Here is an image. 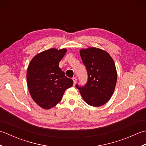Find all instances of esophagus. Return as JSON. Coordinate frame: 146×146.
Wrapping results in <instances>:
<instances>
[{"label": "esophagus", "instance_id": "esophagus-1", "mask_svg": "<svg viewBox=\"0 0 146 146\" xmlns=\"http://www.w3.org/2000/svg\"><path fill=\"white\" fill-rule=\"evenodd\" d=\"M72 79L73 80V83H74L73 85H75L76 84V77H73Z\"/></svg>", "mask_w": 146, "mask_h": 146}]
</instances>
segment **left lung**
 <instances>
[{
	"mask_svg": "<svg viewBox=\"0 0 146 146\" xmlns=\"http://www.w3.org/2000/svg\"><path fill=\"white\" fill-rule=\"evenodd\" d=\"M80 56L88 80L84 86L77 83L76 87L86 104L101 106L110 100L115 87L117 75L114 61L108 52L95 48L82 49Z\"/></svg>",
	"mask_w": 146,
	"mask_h": 146,
	"instance_id": "obj_1",
	"label": "left lung"
}]
</instances>
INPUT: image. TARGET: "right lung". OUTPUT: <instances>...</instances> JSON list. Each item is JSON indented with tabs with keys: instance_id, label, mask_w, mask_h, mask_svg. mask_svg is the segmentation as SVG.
<instances>
[{
	"instance_id": "add662e5",
	"label": "right lung",
	"mask_w": 146,
	"mask_h": 146,
	"mask_svg": "<svg viewBox=\"0 0 146 146\" xmlns=\"http://www.w3.org/2000/svg\"><path fill=\"white\" fill-rule=\"evenodd\" d=\"M66 49H49L37 54L30 62L27 71V82L30 94L36 103L49 109L61 100L73 81L65 76L59 67Z\"/></svg>"
}]
</instances>
